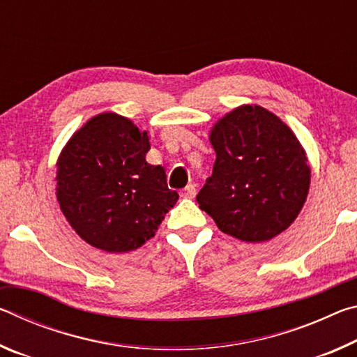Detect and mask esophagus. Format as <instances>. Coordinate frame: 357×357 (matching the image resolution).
<instances>
[{"mask_svg": "<svg viewBox=\"0 0 357 357\" xmlns=\"http://www.w3.org/2000/svg\"><path fill=\"white\" fill-rule=\"evenodd\" d=\"M197 195V187L195 184H189L185 185L183 190H181V197H185V198H193Z\"/></svg>", "mask_w": 357, "mask_h": 357, "instance_id": "34e87169", "label": "esophagus"}]
</instances>
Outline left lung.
I'll list each match as a JSON object with an SVG mask.
<instances>
[{
	"label": "left lung",
	"instance_id": "8db88e82",
	"mask_svg": "<svg viewBox=\"0 0 357 357\" xmlns=\"http://www.w3.org/2000/svg\"><path fill=\"white\" fill-rule=\"evenodd\" d=\"M209 138L217 157L197 202L220 231L261 243L291 225L310 185V167L291 129L263 107L243 105Z\"/></svg>",
	"mask_w": 357,
	"mask_h": 357
}]
</instances>
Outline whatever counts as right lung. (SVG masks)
I'll return each mask as SVG.
<instances>
[{
    "label": "right lung",
    "instance_id": "1",
    "mask_svg": "<svg viewBox=\"0 0 357 357\" xmlns=\"http://www.w3.org/2000/svg\"><path fill=\"white\" fill-rule=\"evenodd\" d=\"M148 134L130 119L102 113L75 132L58 159L56 198L78 236L123 253L155 234L178 192L160 165H149Z\"/></svg>",
    "mask_w": 357,
    "mask_h": 357
}]
</instances>
